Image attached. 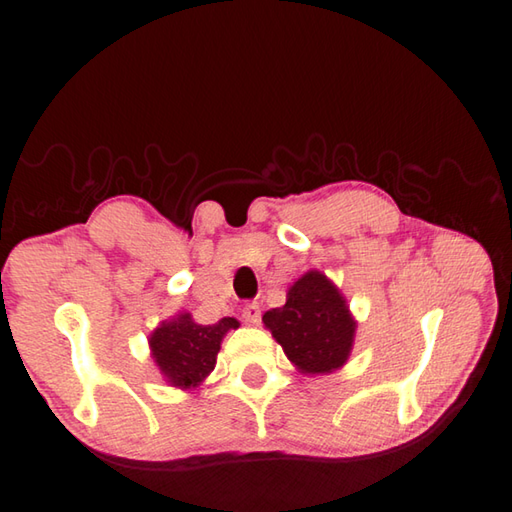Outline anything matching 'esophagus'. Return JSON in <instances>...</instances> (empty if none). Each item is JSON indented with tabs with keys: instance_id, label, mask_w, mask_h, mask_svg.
I'll list each match as a JSON object with an SVG mask.
<instances>
[{
	"instance_id": "1",
	"label": "esophagus",
	"mask_w": 512,
	"mask_h": 512,
	"mask_svg": "<svg viewBox=\"0 0 512 512\" xmlns=\"http://www.w3.org/2000/svg\"><path fill=\"white\" fill-rule=\"evenodd\" d=\"M243 318H245V323H249V325H258L260 323V305L256 301L247 303L243 307Z\"/></svg>"
}]
</instances>
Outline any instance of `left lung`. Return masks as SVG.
<instances>
[{
  "mask_svg": "<svg viewBox=\"0 0 512 512\" xmlns=\"http://www.w3.org/2000/svg\"><path fill=\"white\" fill-rule=\"evenodd\" d=\"M263 323L305 374H327L345 365L356 330L339 287L316 269L289 287L287 303L265 312Z\"/></svg>",
  "mask_w": 512,
  "mask_h": 512,
  "instance_id": "1",
  "label": "left lung"
}]
</instances>
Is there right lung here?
Listing matches in <instances>:
<instances>
[{
    "mask_svg": "<svg viewBox=\"0 0 512 512\" xmlns=\"http://www.w3.org/2000/svg\"><path fill=\"white\" fill-rule=\"evenodd\" d=\"M238 325L231 316L220 318L214 325H200L191 314L182 312L151 332V356L173 388H198L216 368L223 336Z\"/></svg>",
    "mask_w": 512,
    "mask_h": 512,
    "instance_id": "add662e5",
    "label": "right lung"
}]
</instances>
